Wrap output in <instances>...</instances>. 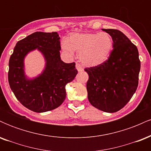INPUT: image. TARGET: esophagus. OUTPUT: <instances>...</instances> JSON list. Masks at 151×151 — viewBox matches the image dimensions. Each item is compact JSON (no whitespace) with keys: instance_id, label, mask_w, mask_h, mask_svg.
Masks as SVG:
<instances>
[{"instance_id":"obj_1","label":"esophagus","mask_w":151,"mask_h":151,"mask_svg":"<svg viewBox=\"0 0 151 151\" xmlns=\"http://www.w3.org/2000/svg\"><path fill=\"white\" fill-rule=\"evenodd\" d=\"M76 68H77L78 72H82V71L84 70V68H83V67L80 65V64H77V65H76Z\"/></svg>"}]
</instances>
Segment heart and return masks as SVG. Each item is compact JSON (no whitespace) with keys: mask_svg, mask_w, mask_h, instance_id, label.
Segmentation results:
<instances>
[{"mask_svg":"<svg viewBox=\"0 0 151 151\" xmlns=\"http://www.w3.org/2000/svg\"><path fill=\"white\" fill-rule=\"evenodd\" d=\"M113 46V38L106 32L72 33L62 44V49L67 52H79L81 63L90 67L99 65L106 61Z\"/></svg>","mask_w":151,"mask_h":151,"instance_id":"heart-1","label":"heart"}]
</instances>
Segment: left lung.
I'll list each match as a JSON object with an SVG mask.
<instances>
[{
    "mask_svg": "<svg viewBox=\"0 0 151 151\" xmlns=\"http://www.w3.org/2000/svg\"><path fill=\"white\" fill-rule=\"evenodd\" d=\"M111 35L114 49L106 61L84 71L88 99L95 108L114 113L124 107L136 92L141 62L136 46L121 31L102 29Z\"/></svg>",
    "mask_w": 151,
    "mask_h": 151,
    "instance_id": "left-lung-1",
    "label": "left lung"
}]
</instances>
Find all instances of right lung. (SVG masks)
I'll list each match as a JSON object with an SVG mask.
<instances>
[{"instance_id":"1","label":"right lung","mask_w":151,"mask_h":151,"mask_svg":"<svg viewBox=\"0 0 151 151\" xmlns=\"http://www.w3.org/2000/svg\"><path fill=\"white\" fill-rule=\"evenodd\" d=\"M60 37L57 32H35L18 41L9 60L8 82L15 97L24 106L37 113L58 108L66 98L65 86L77 74L75 63L60 58ZM37 49L46 60L45 69L37 77L25 75L24 60Z\"/></svg>"}]
</instances>
